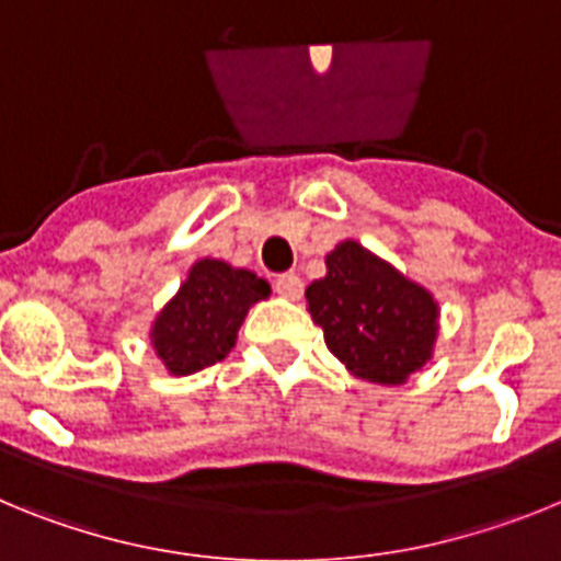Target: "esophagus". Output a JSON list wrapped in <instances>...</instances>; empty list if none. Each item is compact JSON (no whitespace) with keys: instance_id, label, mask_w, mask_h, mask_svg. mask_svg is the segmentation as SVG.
<instances>
[{"instance_id":"34e87169","label":"esophagus","mask_w":561,"mask_h":561,"mask_svg":"<svg viewBox=\"0 0 561 561\" xmlns=\"http://www.w3.org/2000/svg\"><path fill=\"white\" fill-rule=\"evenodd\" d=\"M272 289L280 297H286V300H297V297L304 295V280H300L295 272H286V275H277L275 280H272Z\"/></svg>"}]
</instances>
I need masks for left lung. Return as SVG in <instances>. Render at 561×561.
<instances>
[{
    "label": "left lung",
    "mask_w": 561,
    "mask_h": 561,
    "mask_svg": "<svg viewBox=\"0 0 561 561\" xmlns=\"http://www.w3.org/2000/svg\"><path fill=\"white\" fill-rule=\"evenodd\" d=\"M325 266L329 275L306 289V300L329 351L359 379L401 385L433 354V295L356 241L336 247Z\"/></svg>",
    "instance_id": "obj_1"
}]
</instances>
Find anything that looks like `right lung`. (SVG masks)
<instances>
[{
	"label": "right lung",
	"mask_w": 561,
	"mask_h": 561,
	"mask_svg": "<svg viewBox=\"0 0 561 561\" xmlns=\"http://www.w3.org/2000/svg\"><path fill=\"white\" fill-rule=\"evenodd\" d=\"M270 295V284L225 261H199L180 286V295L153 323V348L176 376L216 365L230 354L252 304Z\"/></svg>",
	"instance_id": "1"
}]
</instances>
